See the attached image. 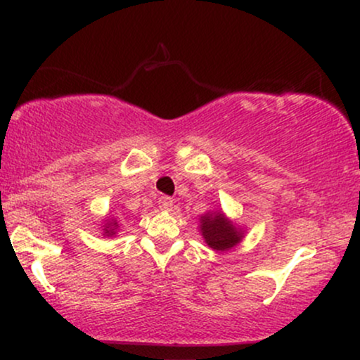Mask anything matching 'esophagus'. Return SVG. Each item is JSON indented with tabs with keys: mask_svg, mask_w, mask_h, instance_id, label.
<instances>
[{
	"mask_svg": "<svg viewBox=\"0 0 360 360\" xmlns=\"http://www.w3.org/2000/svg\"><path fill=\"white\" fill-rule=\"evenodd\" d=\"M159 208L164 210V212H169V210L172 208V198L160 196L159 198Z\"/></svg>",
	"mask_w": 360,
	"mask_h": 360,
	"instance_id": "34e87169",
	"label": "esophagus"
}]
</instances>
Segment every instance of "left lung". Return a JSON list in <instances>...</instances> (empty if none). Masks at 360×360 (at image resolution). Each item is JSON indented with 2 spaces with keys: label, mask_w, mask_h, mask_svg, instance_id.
I'll return each mask as SVG.
<instances>
[{
  "label": "left lung",
  "mask_w": 360,
  "mask_h": 360,
  "mask_svg": "<svg viewBox=\"0 0 360 360\" xmlns=\"http://www.w3.org/2000/svg\"><path fill=\"white\" fill-rule=\"evenodd\" d=\"M200 229L205 242L213 250H229L243 238V230L230 221L221 212L203 214L200 218Z\"/></svg>",
  "instance_id": "obj_1"
}]
</instances>
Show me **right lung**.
I'll return each instance as SVG.
<instances>
[{
    "label": "right lung",
    "mask_w": 360,
    "mask_h": 360,
    "mask_svg": "<svg viewBox=\"0 0 360 360\" xmlns=\"http://www.w3.org/2000/svg\"><path fill=\"white\" fill-rule=\"evenodd\" d=\"M117 229H118L117 220H110L105 225V229H103V230H105V233H103V235H106V237H111V235L117 233Z\"/></svg>",
    "instance_id": "obj_1"
}]
</instances>
